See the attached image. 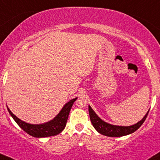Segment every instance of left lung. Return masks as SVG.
Instances as JSON below:
<instances>
[{
    "mask_svg": "<svg viewBox=\"0 0 160 160\" xmlns=\"http://www.w3.org/2000/svg\"><path fill=\"white\" fill-rule=\"evenodd\" d=\"M88 108H89L90 121H91L92 125L94 127V128H95L98 133H101V134L110 137H123V136L131 134V133L135 132L142 125L149 112L148 110L147 113L145 114V116L142 119V120L138 122L137 123L134 124V125L130 126H119L111 125V124H109L108 122L103 121L95 113V111L92 109V108L90 105L88 106Z\"/></svg>",
    "mask_w": 160,
    "mask_h": 160,
    "instance_id": "1",
    "label": "left lung"
}]
</instances>
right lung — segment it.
<instances>
[{"label": "right lung", "mask_w": 160, "mask_h": 160, "mask_svg": "<svg viewBox=\"0 0 160 160\" xmlns=\"http://www.w3.org/2000/svg\"><path fill=\"white\" fill-rule=\"evenodd\" d=\"M76 99L77 97L72 98L68 102H67L64 105V107L62 108V110H60V112L56 116V117H54V119L45 122V123L38 124V125L29 124L23 122L19 118H18L15 114L12 113V111L8 107L7 110L15 122L26 133L36 138L48 137L58 135L64 129L71 108H72V104Z\"/></svg>", "instance_id": "obj_1"}]
</instances>
